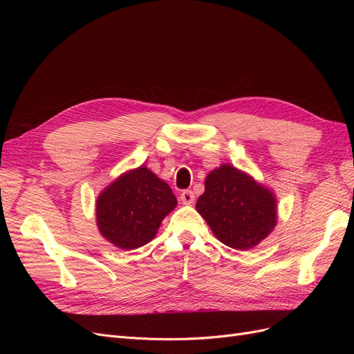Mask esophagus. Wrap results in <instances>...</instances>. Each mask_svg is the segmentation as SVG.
<instances>
[{
    "instance_id": "obj_1",
    "label": "esophagus",
    "mask_w": 354,
    "mask_h": 354,
    "mask_svg": "<svg viewBox=\"0 0 354 354\" xmlns=\"http://www.w3.org/2000/svg\"><path fill=\"white\" fill-rule=\"evenodd\" d=\"M180 199H181V202L185 203V205H190V203H194V201H195L194 192L183 190V192H181V195H180Z\"/></svg>"
}]
</instances>
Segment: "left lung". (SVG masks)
Wrapping results in <instances>:
<instances>
[{
  "label": "left lung",
  "mask_w": 354,
  "mask_h": 354,
  "mask_svg": "<svg viewBox=\"0 0 354 354\" xmlns=\"http://www.w3.org/2000/svg\"><path fill=\"white\" fill-rule=\"evenodd\" d=\"M196 209L216 238L233 250L254 248L277 221L273 192L230 164L207 176Z\"/></svg>",
  "instance_id": "obj_1"
}]
</instances>
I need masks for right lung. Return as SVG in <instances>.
Instances as JSON below:
<instances>
[{
    "mask_svg": "<svg viewBox=\"0 0 354 354\" xmlns=\"http://www.w3.org/2000/svg\"><path fill=\"white\" fill-rule=\"evenodd\" d=\"M176 205L171 187L142 165L102 192L95 202V220L104 239L128 251L151 242Z\"/></svg>",
    "mask_w": 354,
    "mask_h": 354,
    "instance_id": "obj_1",
    "label": "right lung"
}]
</instances>
